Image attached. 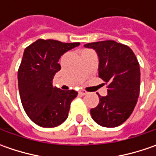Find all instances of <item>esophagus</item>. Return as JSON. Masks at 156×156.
<instances>
[{
    "instance_id": "obj_1",
    "label": "esophagus",
    "mask_w": 156,
    "mask_h": 156,
    "mask_svg": "<svg viewBox=\"0 0 156 156\" xmlns=\"http://www.w3.org/2000/svg\"><path fill=\"white\" fill-rule=\"evenodd\" d=\"M79 94H81V95H85V94H87V91H85V90H80V91H79Z\"/></svg>"
}]
</instances>
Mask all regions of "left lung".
<instances>
[{"label": "left lung", "instance_id": "left-lung-1", "mask_svg": "<svg viewBox=\"0 0 156 156\" xmlns=\"http://www.w3.org/2000/svg\"><path fill=\"white\" fill-rule=\"evenodd\" d=\"M99 58V76L108 83V94L90 110L93 120L105 128L122 124L132 114L140 94V66L131 48L115 41L87 43Z\"/></svg>", "mask_w": 156, "mask_h": 156}]
</instances>
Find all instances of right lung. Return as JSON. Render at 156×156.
<instances>
[{"mask_svg": "<svg viewBox=\"0 0 156 156\" xmlns=\"http://www.w3.org/2000/svg\"><path fill=\"white\" fill-rule=\"evenodd\" d=\"M79 45L39 39L24 50L18 70L19 92L27 116L40 127L55 128L69 116L70 103L78 93L54 87L53 79L61 69V56Z\"/></svg>", "mask_w": 156, "mask_h": 156, "instance_id": "1", "label": "right lung"}]
</instances>
